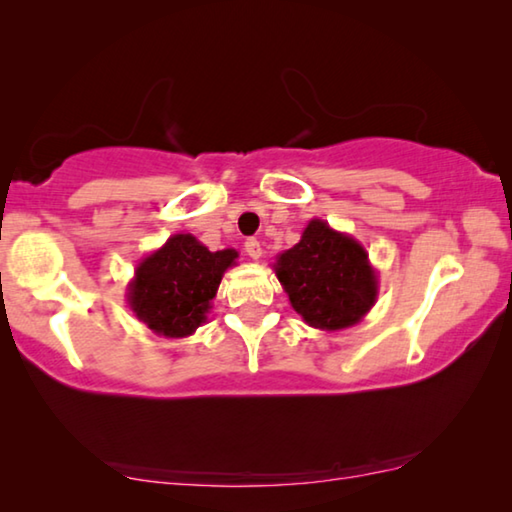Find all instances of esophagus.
Here are the masks:
<instances>
[{"instance_id":"1","label":"esophagus","mask_w":512,"mask_h":512,"mask_svg":"<svg viewBox=\"0 0 512 512\" xmlns=\"http://www.w3.org/2000/svg\"><path fill=\"white\" fill-rule=\"evenodd\" d=\"M243 248H246V253H248L250 259L262 257V246H259L257 239H246V243H243Z\"/></svg>"}]
</instances>
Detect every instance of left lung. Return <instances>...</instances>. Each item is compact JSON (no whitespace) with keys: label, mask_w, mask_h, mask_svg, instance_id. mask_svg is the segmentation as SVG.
<instances>
[{"label":"left lung","mask_w":512,"mask_h":512,"mask_svg":"<svg viewBox=\"0 0 512 512\" xmlns=\"http://www.w3.org/2000/svg\"><path fill=\"white\" fill-rule=\"evenodd\" d=\"M289 303L312 328L355 326L378 296V278L358 241L321 221L307 223L303 237L275 262Z\"/></svg>","instance_id":"left-lung-1"}]
</instances>
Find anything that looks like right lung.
Masks as SVG:
<instances>
[{"instance_id":"add662e5","label":"right lung","mask_w":512,"mask_h":512,"mask_svg":"<svg viewBox=\"0 0 512 512\" xmlns=\"http://www.w3.org/2000/svg\"><path fill=\"white\" fill-rule=\"evenodd\" d=\"M237 257L232 248L212 253L191 234H173L136 266L127 303L157 335L189 337L207 321L223 273Z\"/></svg>"}]
</instances>
